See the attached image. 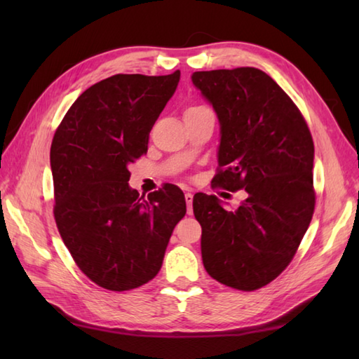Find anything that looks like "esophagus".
<instances>
[{"label": "esophagus", "mask_w": 359, "mask_h": 359, "mask_svg": "<svg viewBox=\"0 0 359 359\" xmlns=\"http://www.w3.org/2000/svg\"><path fill=\"white\" fill-rule=\"evenodd\" d=\"M185 202L188 205V212H191V207H193V194L191 193H185Z\"/></svg>", "instance_id": "esophagus-1"}]
</instances>
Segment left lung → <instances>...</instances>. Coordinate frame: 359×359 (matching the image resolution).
Segmentation results:
<instances>
[{
  "instance_id": "8db88e82",
  "label": "left lung",
  "mask_w": 359,
  "mask_h": 359,
  "mask_svg": "<svg viewBox=\"0 0 359 359\" xmlns=\"http://www.w3.org/2000/svg\"><path fill=\"white\" fill-rule=\"evenodd\" d=\"M219 118V171L212 184L245 189L230 211L197 193L205 270L220 284L253 292L292 262L315 210V147L306 120L270 75L256 67L191 75Z\"/></svg>"
}]
</instances>
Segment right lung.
Segmentation results:
<instances>
[{"instance_id": "obj_1", "label": "right lung", "mask_w": 359, "mask_h": 359, "mask_svg": "<svg viewBox=\"0 0 359 359\" xmlns=\"http://www.w3.org/2000/svg\"><path fill=\"white\" fill-rule=\"evenodd\" d=\"M180 71L117 74L95 83L66 112L50 147L53 216L86 276L125 292L158 273L184 191L165 184L148 199L129 187L128 166L148 149L149 133L177 89Z\"/></svg>"}]
</instances>
